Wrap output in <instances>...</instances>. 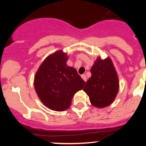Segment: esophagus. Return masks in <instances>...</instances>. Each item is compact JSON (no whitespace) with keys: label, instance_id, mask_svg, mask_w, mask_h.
Segmentation results:
<instances>
[{"label":"esophagus","instance_id":"1","mask_svg":"<svg viewBox=\"0 0 146 146\" xmlns=\"http://www.w3.org/2000/svg\"><path fill=\"white\" fill-rule=\"evenodd\" d=\"M81 77H82V78L84 80V81H85V82L87 81V77H86V76H85V75H82Z\"/></svg>","mask_w":146,"mask_h":146}]
</instances>
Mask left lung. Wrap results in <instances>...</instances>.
Listing matches in <instances>:
<instances>
[{
  "instance_id": "obj_1",
  "label": "left lung",
  "mask_w": 146,
  "mask_h": 146,
  "mask_svg": "<svg viewBox=\"0 0 146 146\" xmlns=\"http://www.w3.org/2000/svg\"><path fill=\"white\" fill-rule=\"evenodd\" d=\"M90 72L92 76L86 82L83 90L95 107L102 108L110 105L119 90L118 77L111 59L98 58Z\"/></svg>"
}]
</instances>
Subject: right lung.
<instances>
[{"label": "right lung", "mask_w": 146, "mask_h": 146, "mask_svg": "<svg viewBox=\"0 0 146 146\" xmlns=\"http://www.w3.org/2000/svg\"><path fill=\"white\" fill-rule=\"evenodd\" d=\"M67 54L56 51L46 58L35 75L34 84L38 97L54 111L69 108L74 94L85 83L74 68L67 66Z\"/></svg>", "instance_id": "1"}]
</instances>
